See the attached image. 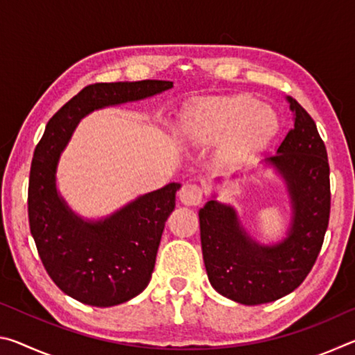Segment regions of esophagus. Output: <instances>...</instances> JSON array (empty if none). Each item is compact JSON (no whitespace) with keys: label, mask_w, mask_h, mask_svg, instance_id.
Returning <instances> with one entry per match:
<instances>
[{"label":"esophagus","mask_w":355,"mask_h":355,"mask_svg":"<svg viewBox=\"0 0 355 355\" xmlns=\"http://www.w3.org/2000/svg\"><path fill=\"white\" fill-rule=\"evenodd\" d=\"M180 202L186 207H197L202 203V189L197 184H183L182 191H180Z\"/></svg>","instance_id":"obj_1"}]
</instances>
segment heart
I'll use <instances>...</instances> for the list:
<instances>
[{"label":"heart","mask_w":355,"mask_h":355,"mask_svg":"<svg viewBox=\"0 0 355 355\" xmlns=\"http://www.w3.org/2000/svg\"><path fill=\"white\" fill-rule=\"evenodd\" d=\"M279 127V116L271 106L235 94L194 101L178 122L177 135L192 148L216 144V161L222 167H235L266 147Z\"/></svg>","instance_id":"obj_1"}]
</instances>
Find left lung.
<instances>
[{
    "label": "left lung",
    "instance_id": "1",
    "mask_svg": "<svg viewBox=\"0 0 355 355\" xmlns=\"http://www.w3.org/2000/svg\"><path fill=\"white\" fill-rule=\"evenodd\" d=\"M286 100L294 127L275 155L261 163L286 186L291 205L286 236L274 244L257 241L245 232L235 207L216 200V192L199 209L209 284L222 296L244 305L272 302L296 290L313 268L329 225L326 146L310 114L294 98Z\"/></svg>",
    "mask_w": 355,
    "mask_h": 355
}]
</instances>
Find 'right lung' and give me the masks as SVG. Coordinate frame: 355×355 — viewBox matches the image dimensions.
<instances>
[{
  "label": "right lung",
  "mask_w": 355,
  "mask_h": 355,
  "mask_svg": "<svg viewBox=\"0 0 355 355\" xmlns=\"http://www.w3.org/2000/svg\"><path fill=\"white\" fill-rule=\"evenodd\" d=\"M172 87V81L161 80L91 84L50 119L35 147L28 189L31 235L51 280L83 304L112 307L146 290L182 184L147 192L105 218L84 219L58 189L59 158L78 123L91 112Z\"/></svg>",
  "instance_id": "1"
}]
</instances>
